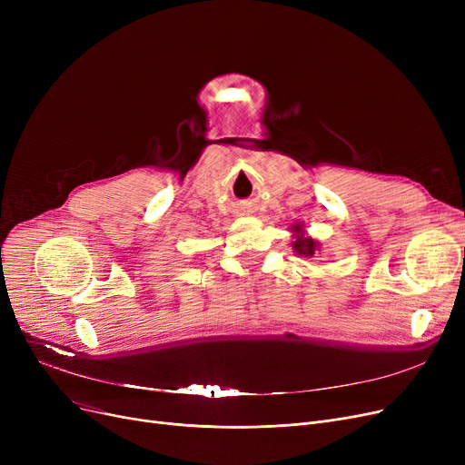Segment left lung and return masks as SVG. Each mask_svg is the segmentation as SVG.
Returning <instances> with one entry per match:
<instances>
[{"instance_id": "1", "label": "left lung", "mask_w": 465, "mask_h": 465, "mask_svg": "<svg viewBox=\"0 0 465 465\" xmlns=\"http://www.w3.org/2000/svg\"><path fill=\"white\" fill-rule=\"evenodd\" d=\"M290 233H292V249H294V252L300 256V258H312L314 254H319V251L322 249L321 241L314 239L307 233L303 223H296L292 224L290 228Z\"/></svg>"}]
</instances>
